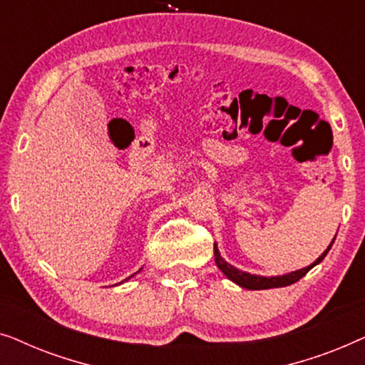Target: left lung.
<instances>
[{
	"instance_id": "left-lung-1",
	"label": "left lung",
	"mask_w": 365,
	"mask_h": 365,
	"mask_svg": "<svg viewBox=\"0 0 365 365\" xmlns=\"http://www.w3.org/2000/svg\"><path fill=\"white\" fill-rule=\"evenodd\" d=\"M336 239V237H334ZM334 239L331 242V246L334 244ZM331 246H329L326 251L322 252L321 257H317V261L311 264V266L304 267V269H299V271H294L291 274H286V276H276V277H262V276H254V274H249V272H242L239 271V269H236L234 266H231V264H227L224 259L221 257V254H219L217 251V246L214 244V261H216L217 267L221 269V271L226 274V276L231 279L232 282L239 284V286L244 287V289H251V291H261V289H272V287H286V286H291V284L297 282L299 279L306 276V274L311 271V269L316 266V264H319L322 261L324 257L327 256L329 249H331Z\"/></svg>"
}]
</instances>
